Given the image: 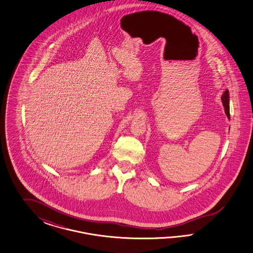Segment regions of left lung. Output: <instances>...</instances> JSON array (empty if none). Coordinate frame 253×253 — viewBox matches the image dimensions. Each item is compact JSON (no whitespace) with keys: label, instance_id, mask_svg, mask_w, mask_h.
<instances>
[{"label":"left lung","instance_id":"8db88e82","mask_svg":"<svg viewBox=\"0 0 253 253\" xmlns=\"http://www.w3.org/2000/svg\"><path fill=\"white\" fill-rule=\"evenodd\" d=\"M222 102L223 107H224L225 114L227 116V118L230 119L229 92H228V90H226L225 92H223V94L222 95Z\"/></svg>","mask_w":253,"mask_h":253}]
</instances>
